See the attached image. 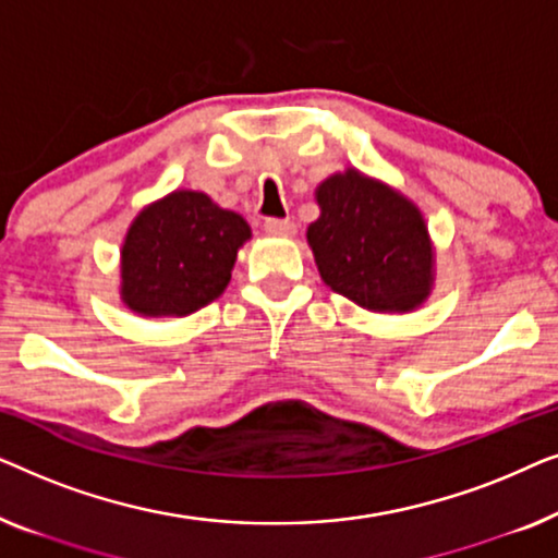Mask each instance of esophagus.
Here are the masks:
<instances>
[{"label": "esophagus", "instance_id": "34e87169", "mask_svg": "<svg viewBox=\"0 0 558 558\" xmlns=\"http://www.w3.org/2000/svg\"><path fill=\"white\" fill-rule=\"evenodd\" d=\"M264 231L271 233V235H292L294 223L289 218H266L264 220Z\"/></svg>", "mask_w": 558, "mask_h": 558}]
</instances>
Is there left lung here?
Segmentation results:
<instances>
[{
  "mask_svg": "<svg viewBox=\"0 0 558 558\" xmlns=\"http://www.w3.org/2000/svg\"><path fill=\"white\" fill-rule=\"evenodd\" d=\"M307 228L319 277L373 312L418 307L432 289V243L422 213L396 190L348 170L317 187Z\"/></svg>",
  "mask_w": 558,
  "mask_h": 558,
  "instance_id": "1",
  "label": "left lung"
}]
</instances>
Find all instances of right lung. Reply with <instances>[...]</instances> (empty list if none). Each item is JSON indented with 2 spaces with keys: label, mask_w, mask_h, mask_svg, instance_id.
Returning <instances> with one entry per match:
<instances>
[{
  "label": "right lung",
  "mask_w": 558,
  "mask_h": 558,
  "mask_svg": "<svg viewBox=\"0 0 558 558\" xmlns=\"http://www.w3.org/2000/svg\"><path fill=\"white\" fill-rule=\"evenodd\" d=\"M251 228L208 195H167L129 228L121 248V300L147 317L190 315L223 294Z\"/></svg>",
  "instance_id": "obj_1"
}]
</instances>
